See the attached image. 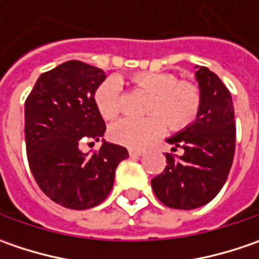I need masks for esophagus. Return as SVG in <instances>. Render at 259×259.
<instances>
[{"label": "esophagus", "instance_id": "obj_1", "mask_svg": "<svg viewBox=\"0 0 259 259\" xmlns=\"http://www.w3.org/2000/svg\"><path fill=\"white\" fill-rule=\"evenodd\" d=\"M131 157H141V155H144V151L143 150H130L128 151Z\"/></svg>", "mask_w": 259, "mask_h": 259}]
</instances>
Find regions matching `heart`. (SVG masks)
I'll return each instance as SVG.
<instances>
[{
  "instance_id": "1",
  "label": "heart",
  "mask_w": 259,
  "mask_h": 259,
  "mask_svg": "<svg viewBox=\"0 0 259 259\" xmlns=\"http://www.w3.org/2000/svg\"><path fill=\"white\" fill-rule=\"evenodd\" d=\"M138 89L150 94L144 118H124L109 128V137L116 144L143 148L158 138L167 128L182 131L197 119L202 109V91L192 80H177L164 72H140L131 76ZM95 105L105 119H115L122 111V88L116 77H109L96 88Z\"/></svg>"
}]
</instances>
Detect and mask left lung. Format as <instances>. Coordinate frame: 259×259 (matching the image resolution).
Here are the masks:
<instances>
[{"instance_id":"1","label":"left lung","mask_w":259,"mask_h":259,"mask_svg":"<svg viewBox=\"0 0 259 259\" xmlns=\"http://www.w3.org/2000/svg\"><path fill=\"white\" fill-rule=\"evenodd\" d=\"M202 109L184 131L167 140L164 171L151 180L157 199L171 209H196L221 192L234 161L236 126L232 96L224 82L204 66H196Z\"/></svg>"}]
</instances>
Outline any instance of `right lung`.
<instances>
[{
    "label": "right lung",
    "instance_id": "add662e5",
    "mask_svg": "<svg viewBox=\"0 0 259 259\" xmlns=\"http://www.w3.org/2000/svg\"><path fill=\"white\" fill-rule=\"evenodd\" d=\"M104 70L69 60L37 79L24 105L25 151L41 192L55 203L83 210L102 203L125 147L104 141L92 154L79 145L99 141L106 125L95 105ZM94 144V143H92Z\"/></svg>",
    "mask_w": 259,
    "mask_h": 259
}]
</instances>
